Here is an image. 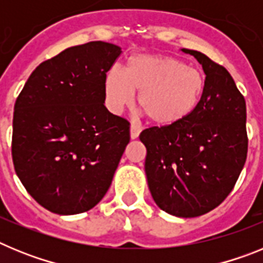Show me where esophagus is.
I'll list each match as a JSON object with an SVG mask.
<instances>
[{"label":"esophagus","mask_w":263,"mask_h":263,"mask_svg":"<svg viewBox=\"0 0 263 263\" xmlns=\"http://www.w3.org/2000/svg\"><path fill=\"white\" fill-rule=\"evenodd\" d=\"M139 133H141V127L134 124V122H132V125H130V137H132V139L138 138Z\"/></svg>","instance_id":"obj_1"}]
</instances>
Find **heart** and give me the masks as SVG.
<instances>
[{"mask_svg":"<svg viewBox=\"0 0 263 263\" xmlns=\"http://www.w3.org/2000/svg\"><path fill=\"white\" fill-rule=\"evenodd\" d=\"M109 110L120 113L134 101L153 124L175 125L197 108L205 90V76L196 67L167 55L138 53L125 72L111 67L104 81Z\"/></svg>","mask_w":263,"mask_h":263,"instance_id":"1","label":"heart"}]
</instances>
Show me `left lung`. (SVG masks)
<instances>
[{
	"label": "left lung",
	"instance_id": "8db88e82",
	"mask_svg": "<svg viewBox=\"0 0 263 263\" xmlns=\"http://www.w3.org/2000/svg\"><path fill=\"white\" fill-rule=\"evenodd\" d=\"M182 51L203 67V99L185 120L148 127L139 139L155 204L190 218L215 210L231 194L245 164L248 136L245 99L231 73L199 51Z\"/></svg>",
	"mask_w": 263,
	"mask_h": 263
}]
</instances>
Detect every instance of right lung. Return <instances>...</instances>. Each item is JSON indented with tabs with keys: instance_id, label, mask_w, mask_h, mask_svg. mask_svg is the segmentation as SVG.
Returning a JSON list of instances; mask_svg holds the SVG:
<instances>
[{
	"instance_id": "1",
	"label": "right lung",
	"mask_w": 263,
	"mask_h": 263,
	"mask_svg": "<svg viewBox=\"0 0 263 263\" xmlns=\"http://www.w3.org/2000/svg\"><path fill=\"white\" fill-rule=\"evenodd\" d=\"M106 42L73 46L36 67L14 105L11 155L35 201L78 215L105 196L130 141V124L106 109V72L121 55Z\"/></svg>"
}]
</instances>
